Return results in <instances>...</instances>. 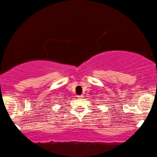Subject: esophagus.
<instances>
[{"label":"esophagus","instance_id":"obj_1","mask_svg":"<svg viewBox=\"0 0 157 157\" xmlns=\"http://www.w3.org/2000/svg\"><path fill=\"white\" fill-rule=\"evenodd\" d=\"M77 97H78V98H83V94H81V95H78V96H77Z\"/></svg>","mask_w":157,"mask_h":157}]
</instances>
